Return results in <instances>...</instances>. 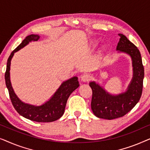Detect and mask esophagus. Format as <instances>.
<instances>
[{"label": "esophagus", "mask_w": 150, "mask_h": 150, "mask_svg": "<svg viewBox=\"0 0 150 150\" xmlns=\"http://www.w3.org/2000/svg\"><path fill=\"white\" fill-rule=\"evenodd\" d=\"M81 81L83 82H88L90 79V76L89 74H85L81 76Z\"/></svg>", "instance_id": "obj_1"}]
</instances>
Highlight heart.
Listing matches in <instances>:
<instances>
[{"mask_svg": "<svg viewBox=\"0 0 150 150\" xmlns=\"http://www.w3.org/2000/svg\"><path fill=\"white\" fill-rule=\"evenodd\" d=\"M98 44V41L97 40H91L88 43V48H96Z\"/></svg>", "mask_w": 150, "mask_h": 150, "instance_id": "b5f03b06", "label": "heart"}]
</instances>
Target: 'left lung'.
<instances>
[{
    "label": "left lung",
    "mask_w": 150,
    "mask_h": 150,
    "mask_svg": "<svg viewBox=\"0 0 150 150\" xmlns=\"http://www.w3.org/2000/svg\"><path fill=\"white\" fill-rule=\"evenodd\" d=\"M119 35L120 39L116 50L130 55L132 61L133 76L127 90L124 93L112 95L96 82L89 83L92 89V111L98 117L106 120L119 118L128 113L138 103L143 91L144 67L141 53L126 36L123 34Z\"/></svg>",
    "instance_id": "1"
}]
</instances>
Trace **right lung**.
Segmentation results:
<instances>
[{
  "label": "right lung",
  "mask_w": 150,
  "mask_h": 150,
  "mask_svg": "<svg viewBox=\"0 0 150 150\" xmlns=\"http://www.w3.org/2000/svg\"><path fill=\"white\" fill-rule=\"evenodd\" d=\"M40 38V36L38 35L32 34L28 35L11 53L7 60L5 74V83L9 91L12 104L20 115L37 122H52L59 120L63 115L69 96L79 87V83L76 76H74L63 82L50 100L40 106H34L22 102L14 92L10 81V65L14 53L24 48L29 44V42L38 41Z\"/></svg>",
  "instance_id": "add662e5"
}]
</instances>
